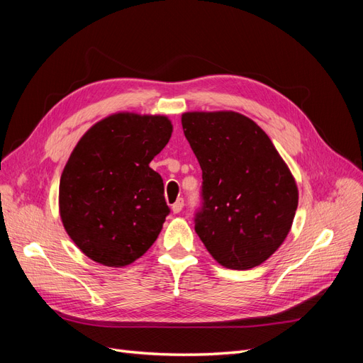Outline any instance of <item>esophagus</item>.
Listing matches in <instances>:
<instances>
[{
	"instance_id": "1",
	"label": "esophagus",
	"mask_w": 363,
	"mask_h": 363,
	"mask_svg": "<svg viewBox=\"0 0 363 363\" xmlns=\"http://www.w3.org/2000/svg\"><path fill=\"white\" fill-rule=\"evenodd\" d=\"M183 206H184L183 199H179L177 201H175V203L171 206V211H172L174 213H180V212H182V208H183Z\"/></svg>"
}]
</instances>
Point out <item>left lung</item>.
<instances>
[{
  "mask_svg": "<svg viewBox=\"0 0 363 363\" xmlns=\"http://www.w3.org/2000/svg\"><path fill=\"white\" fill-rule=\"evenodd\" d=\"M182 125L203 171L196 235L219 265H260L284 242L298 206L286 162L265 131L238 112H186Z\"/></svg>",
  "mask_w": 363,
  "mask_h": 363,
  "instance_id": "1",
  "label": "left lung"
}]
</instances>
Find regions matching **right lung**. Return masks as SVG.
Listing matches in <instances>:
<instances>
[{
  "label": "right lung",
  "mask_w": 363,
  "mask_h": 363,
  "mask_svg": "<svg viewBox=\"0 0 363 363\" xmlns=\"http://www.w3.org/2000/svg\"><path fill=\"white\" fill-rule=\"evenodd\" d=\"M171 133L168 116L118 112L77 142L60 177L59 212L84 256L123 268L155 244L169 208L150 162Z\"/></svg>",
  "instance_id": "right-lung-1"
}]
</instances>
